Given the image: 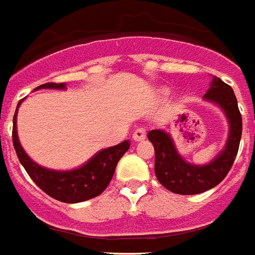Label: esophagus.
<instances>
[{
    "mask_svg": "<svg viewBox=\"0 0 255 255\" xmlns=\"http://www.w3.org/2000/svg\"><path fill=\"white\" fill-rule=\"evenodd\" d=\"M146 137V129L145 128H138V129L134 130V133H133V139L134 141H142L143 138Z\"/></svg>",
    "mask_w": 255,
    "mask_h": 255,
    "instance_id": "obj_1",
    "label": "esophagus"
}]
</instances>
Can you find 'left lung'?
<instances>
[{"label": "left lung", "instance_id": "left-lung-1", "mask_svg": "<svg viewBox=\"0 0 255 255\" xmlns=\"http://www.w3.org/2000/svg\"><path fill=\"white\" fill-rule=\"evenodd\" d=\"M204 99L221 107L230 125L225 149L206 165H193L180 156L171 135L164 130H150L149 141L154 146V173L166 189L179 195H196L214 188L225 179L234 164L242 135V117L235 94L229 84L212 78Z\"/></svg>", "mask_w": 255, "mask_h": 255}]
</instances>
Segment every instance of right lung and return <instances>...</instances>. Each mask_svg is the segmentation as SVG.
Listing matches in <instances>:
<instances>
[{
  "mask_svg": "<svg viewBox=\"0 0 255 255\" xmlns=\"http://www.w3.org/2000/svg\"><path fill=\"white\" fill-rule=\"evenodd\" d=\"M66 89L64 83H45L37 89ZM21 99L17 105L13 117V146L16 149L17 157L25 168L29 177L51 198L63 203H80L98 196L107 188L112 181L116 166L120 158L130 148V141H124L112 148L102 149L89 161L72 171H52L40 166L30 158L21 146L17 135V110Z\"/></svg>",
  "mask_w": 255,
  "mask_h": 255,
  "instance_id": "1",
  "label": "right lung"
}]
</instances>
